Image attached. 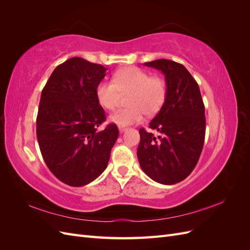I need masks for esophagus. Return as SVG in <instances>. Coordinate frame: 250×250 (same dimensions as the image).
Segmentation results:
<instances>
[{"label":"esophagus","mask_w":250,"mask_h":250,"mask_svg":"<svg viewBox=\"0 0 250 250\" xmlns=\"http://www.w3.org/2000/svg\"><path fill=\"white\" fill-rule=\"evenodd\" d=\"M126 130H127L126 127H119V131H120L121 133H123V132L126 131Z\"/></svg>","instance_id":"obj_1"}]
</instances>
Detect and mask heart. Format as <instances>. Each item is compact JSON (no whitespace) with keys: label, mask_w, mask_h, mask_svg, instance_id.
Instances as JSON below:
<instances>
[{"label":"heart","mask_w":250,"mask_h":250,"mask_svg":"<svg viewBox=\"0 0 250 250\" xmlns=\"http://www.w3.org/2000/svg\"><path fill=\"white\" fill-rule=\"evenodd\" d=\"M121 94L126 95V108H120L109 116V121L120 127H125L143 120L144 111L152 116L161 109L166 99L167 87L160 77L149 74L137 66H127L113 74L112 81H101L96 88V97L102 107L113 109Z\"/></svg>","instance_id":"b5f03b06"}]
</instances>
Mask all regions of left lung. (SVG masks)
I'll return each instance as SVG.
<instances>
[{"label": "left lung", "instance_id": "left-lung-1", "mask_svg": "<svg viewBox=\"0 0 250 250\" xmlns=\"http://www.w3.org/2000/svg\"><path fill=\"white\" fill-rule=\"evenodd\" d=\"M165 75L167 94L149 128L139 130L138 158L142 170L162 185H174L190 175L200 157L206 137L204 104L197 82L186 67L168 59L145 62Z\"/></svg>", "mask_w": 250, "mask_h": 250}]
</instances>
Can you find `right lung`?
Instances as JSON below:
<instances>
[{
	"label": "right lung",
	"mask_w": 250,
	"mask_h": 250,
	"mask_svg": "<svg viewBox=\"0 0 250 250\" xmlns=\"http://www.w3.org/2000/svg\"><path fill=\"white\" fill-rule=\"evenodd\" d=\"M107 69L80 57L67 59L44 85L36 119V135L49 170L63 184L82 187L106 169L119 137L116 124L100 129L104 109L96 88Z\"/></svg>",
	"instance_id": "right-lung-1"
}]
</instances>
